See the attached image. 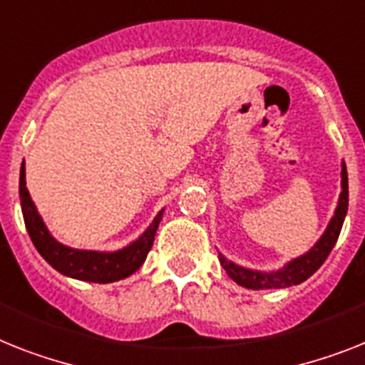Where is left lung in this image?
<instances>
[{
  "mask_svg": "<svg viewBox=\"0 0 365 365\" xmlns=\"http://www.w3.org/2000/svg\"><path fill=\"white\" fill-rule=\"evenodd\" d=\"M347 165H345V162H341V194H339L338 207L334 210L332 220L328 222V227L324 230V233L321 235V239L313 244L312 250H308V252L304 255H300V257L289 261V263L284 264L282 269L270 270V272L240 267V264L233 263V261H230L224 254H220L218 252L220 264L224 267V270L233 282H237V284L242 285V287L246 289H255V291H257V289H285L291 287V285L302 284V282H306L312 274L317 272L319 267L327 261L328 254L332 252L334 244H336V240H338L339 237V231H341L343 222H345V216H347Z\"/></svg>",
  "mask_w": 365,
  "mask_h": 365,
  "instance_id": "1",
  "label": "left lung"
}]
</instances>
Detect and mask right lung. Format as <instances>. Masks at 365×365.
<instances>
[{"instance_id": "right-lung-1", "label": "right lung", "mask_w": 365, "mask_h": 365, "mask_svg": "<svg viewBox=\"0 0 365 365\" xmlns=\"http://www.w3.org/2000/svg\"><path fill=\"white\" fill-rule=\"evenodd\" d=\"M20 203H22L26 230L38 254L63 276L81 279V282H93V284L119 282L140 269L141 264L145 263L147 254L155 242L156 230H158V224L164 215V209H162L150 222L149 227L125 248L115 250V252H96V250L71 248V246H65L53 239L46 224L42 222L31 195L27 192L24 162L20 168Z\"/></svg>"}]
</instances>
